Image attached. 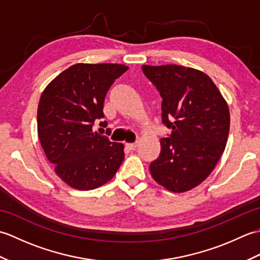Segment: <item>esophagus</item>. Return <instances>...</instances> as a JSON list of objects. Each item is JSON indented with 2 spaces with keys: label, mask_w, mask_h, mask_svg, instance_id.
<instances>
[{
  "label": "esophagus",
  "mask_w": 260,
  "mask_h": 260,
  "mask_svg": "<svg viewBox=\"0 0 260 260\" xmlns=\"http://www.w3.org/2000/svg\"><path fill=\"white\" fill-rule=\"evenodd\" d=\"M126 147L128 148L129 151H135L136 147H137V143H127Z\"/></svg>",
  "instance_id": "1"
}]
</instances>
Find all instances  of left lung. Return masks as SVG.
<instances>
[{"instance_id":"8db88e82","label":"left lung","mask_w":260,"mask_h":260,"mask_svg":"<svg viewBox=\"0 0 260 260\" xmlns=\"http://www.w3.org/2000/svg\"><path fill=\"white\" fill-rule=\"evenodd\" d=\"M143 73L162 96V121L172 134L161 139V153L150 164L159 185L182 193L198 186L217 165L227 144L228 104L202 71L176 64L147 66Z\"/></svg>"}]
</instances>
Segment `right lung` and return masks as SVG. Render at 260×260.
I'll return each mask as SVG.
<instances>
[{
    "label": "right lung",
    "mask_w": 260,
    "mask_h": 260,
    "mask_svg": "<svg viewBox=\"0 0 260 260\" xmlns=\"http://www.w3.org/2000/svg\"><path fill=\"white\" fill-rule=\"evenodd\" d=\"M128 67L76 63L49 82L38 106V136L57 175L77 190H93L114 178L124 144L92 132L104 117V101L115 79Z\"/></svg>",
    "instance_id": "1"
}]
</instances>
